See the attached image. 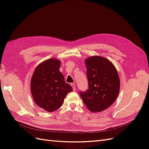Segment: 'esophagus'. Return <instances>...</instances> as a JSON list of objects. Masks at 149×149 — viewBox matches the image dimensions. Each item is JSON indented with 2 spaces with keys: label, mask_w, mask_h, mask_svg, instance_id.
<instances>
[{
  "label": "esophagus",
  "mask_w": 149,
  "mask_h": 149,
  "mask_svg": "<svg viewBox=\"0 0 149 149\" xmlns=\"http://www.w3.org/2000/svg\"><path fill=\"white\" fill-rule=\"evenodd\" d=\"M71 86H72V88H73V91H75V89H76V86H75V84H73V83H72V84H71Z\"/></svg>",
  "instance_id": "1"
}]
</instances>
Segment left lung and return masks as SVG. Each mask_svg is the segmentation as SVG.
<instances>
[{"instance_id":"8db88e82","label":"left lung","mask_w":149,"mask_h":149,"mask_svg":"<svg viewBox=\"0 0 149 149\" xmlns=\"http://www.w3.org/2000/svg\"><path fill=\"white\" fill-rule=\"evenodd\" d=\"M85 65L89 89L80 92V96L90 111H104L114 103L119 93L118 71L111 61L101 56L87 58Z\"/></svg>"}]
</instances>
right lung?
Wrapping results in <instances>:
<instances>
[{
  "label": "right lung",
  "mask_w": 149,
  "mask_h": 149,
  "mask_svg": "<svg viewBox=\"0 0 149 149\" xmlns=\"http://www.w3.org/2000/svg\"><path fill=\"white\" fill-rule=\"evenodd\" d=\"M60 65V60L55 58L45 60L35 68L31 78L30 90L34 102L48 112L60 108L67 94L73 91L65 83Z\"/></svg>",
  "instance_id": "right-lung-1"
}]
</instances>
